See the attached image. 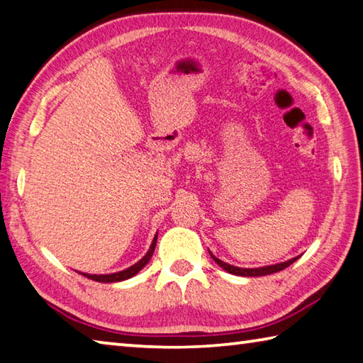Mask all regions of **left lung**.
<instances>
[{
  "label": "left lung",
  "instance_id": "8db88e82",
  "mask_svg": "<svg viewBox=\"0 0 363 363\" xmlns=\"http://www.w3.org/2000/svg\"><path fill=\"white\" fill-rule=\"evenodd\" d=\"M209 253H211V252H209ZM211 257H212V259H214V261L217 262V264H218L220 267L225 269L226 272L233 274V275H240V277H261V275H269V274L280 272V271H283V269H285V267L293 264V262H294L297 258H299V257H297V258H293V259L285 261V262H280V264H274V266H266V267H258V269H242V267H236V266L226 264V262L220 261V259L216 258L212 253H211Z\"/></svg>",
  "mask_w": 363,
  "mask_h": 363
}]
</instances>
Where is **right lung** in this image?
Returning a JSON list of instances; mask_svg holds the SVG:
<instances>
[{
    "mask_svg": "<svg viewBox=\"0 0 363 363\" xmlns=\"http://www.w3.org/2000/svg\"><path fill=\"white\" fill-rule=\"evenodd\" d=\"M155 244H157V236L154 238L152 245H151V248H149L145 257L141 258V259L137 262V264H133V266H130L129 269H125V271H121V272H116V274H108V275H91V274H83V277H86V279H91V280H96V281H101V283H113V281H123V280L130 279V277L137 275V274L141 271V269H143V267L147 264L149 259H151V257H152L154 250H155ZM80 274H82V272H80Z\"/></svg>",
    "mask_w": 363,
    "mask_h": 363,
    "instance_id": "right-lung-1",
    "label": "right lung"
}]
</instances>
